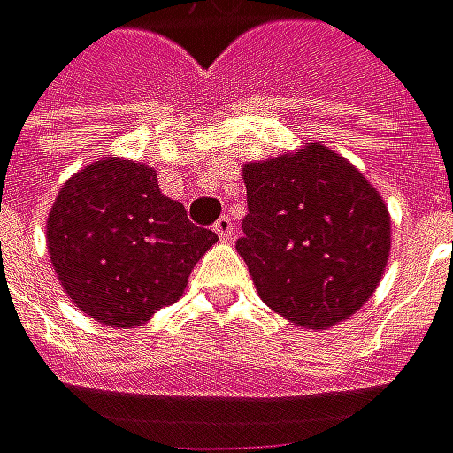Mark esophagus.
<instances>
[{
  "instance_id": "34e87169",
  "label": "esophagus",
  "mask_w": 453,
  "mask_h": 453,
  "mask_svg": "<svg viewBox=\"0 0 453 453\" xmlns=\"http://www.w3.org/2000/svg\"><path fill=\"white\" fill-rule=\"evenodd\" d=\"M213 232L219 234V240H224V242H232V237H234V226H232V219L229 216H221L216 224H213Z\"/></svg>"
}]
</instances>
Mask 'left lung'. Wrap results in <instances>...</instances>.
Wrapping results in <instances>:
<instances>
[{
    "label": "left lung",
    "mask_w": 453,
    "mask_h": 453,
    "mask_svg": "<svg viewBox=\"0 0 453 453\" xmlns=\"http://www.w3.org/2000/svg\"><path fill=\"white\" fill-rule=\"evenodd\" d=\"M244 237L237 252L268 307L327 330L373 296L392 247L379 190L330 146L307 144L242 167Z\"/></svg>",
    "instance_id": "8db88e82"
}]
</instances>
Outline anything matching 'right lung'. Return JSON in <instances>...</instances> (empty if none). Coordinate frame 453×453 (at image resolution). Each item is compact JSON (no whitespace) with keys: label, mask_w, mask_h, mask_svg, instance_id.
Here are the masks:
<instances>
[{"label":"right lung","mask_w":453,"mask_h":453,"mask_svg":"<svg viewBox=\"0 0 453 453\" xmlns=\"http://www.w3.org/2000/svg\"><path fill=\"white\" fill-rule=\"evenodd\" d=\"M216 240L159 190L149 165L123 157L74 173L46 221L50 265L66 296L95 322L123 330L178 302Z\"/></svg>","instance_id":"add662e5"}]
</instances>
